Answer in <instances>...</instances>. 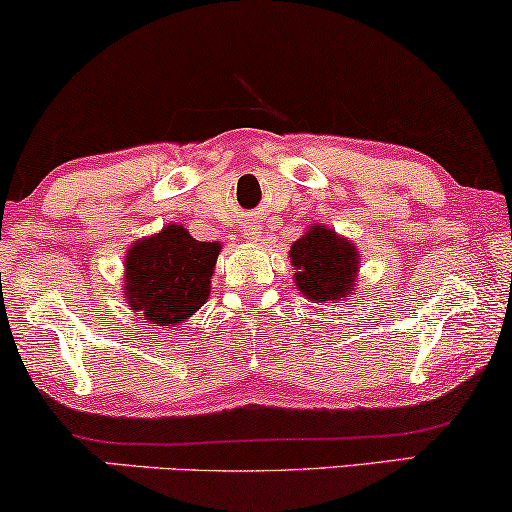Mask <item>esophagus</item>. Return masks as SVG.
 <instances>
[{
    "mask_svg": "<svg viewBox=\"0 0 512 512\" xmlns=\"http://www.w3.org/2000/svg\"><path fill=\"white\" fill-rule=\"evenodd\" d=\"M242 237L246 239V242H256L258 239V227L256 225H246L242 230Z\"/></svg>",
    "mask_w": 512,
    "mask_h": 512,
    "instance_id": "obj_1",
    "label": "esophagus"
}]
</instances>
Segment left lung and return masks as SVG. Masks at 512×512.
Segmentation results:
<instances>
[{
  "label": "left lung",
  "mask_w": 512,
  "mask_h": 512,
  "mask_svg": "<svg viewBox=\"0 0 512 512\" xmlns=\"http://www.w3.org/2000/svg\"><path fill=\"white\" fill-rule=\"evenodd\" d=\"M299 294L313 304H344L356 292L361 254L349 237L313 223L289 249Z\"/></svg>",
  "instance_id": "left-lung-1"
}]
</instances>
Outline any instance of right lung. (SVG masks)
<instances>
[{
    "label": "right lung",
    "mask_w": 512,
    "mask_h": 512,
    "mask_svg": "<svg viewBox=\"0 0 512 512\" xmlns=\"http://www.w3.org/2000/svg\"><path fill=\"white\" fill-rule=\"evenodd\" d=\"M220 249V242H199L175 223L137 239L125 254V304L149 325L178 327L185 323L211 296V277Z\"/></svg>",
    "instance_id": "obj_1"
}]
</instances>
